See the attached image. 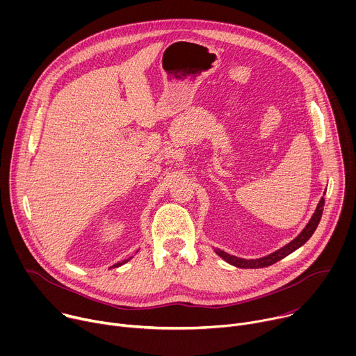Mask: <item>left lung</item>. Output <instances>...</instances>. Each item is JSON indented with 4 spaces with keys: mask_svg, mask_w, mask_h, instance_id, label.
Here are the masks:
<instances>
[{
    "mask_svg": "<svg viewBox=\"0 0 356 356\" xmlns=\"http://www.w3.org/2000/svg\"><path fill=\"white\" fill-rule=\"evenodd\" d=\"M324 202H325V200H324V197H321L318 206H317L312 220L306 225V228H304L291 242H289L283 248L277 249L276 252L270 253V255H268V257H264V258H259V259H243V258L232 257V255H229V253H227L224 250H220V249H216V253H217L218 257H221L225 262H228L229 265L236 266V268H242V269H259V268L270 266V265L279 262L280 259L286 258L287 255H290L291 252H294L296 249L302 246L304 243H306L312 238V235L314 234V231L318 227V222L321 220L323 210H324Z\"/></svg>",
    "mask_w": 356,
    "mask_h": 356,
    "instance_id": "left-lung-1",
    "label": "left lung"
}]
</instances>
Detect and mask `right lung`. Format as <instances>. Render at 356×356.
I'll list each match as a JSON object with an SVG mask.
<instances>
[{"mask_svg":"<svg viewBox=\"0 0 356 356\" xmlns=\"http://www.w3.org/2000/svg\"><path fill=\"white\" fill-rule=\"evenodd\" d=\"M129 259H127V261H122V262H118V264H115L113 268H118V266H121V265H124V264H127Z\"/></svg>","mask_w":356,"mask_h":356,"instance_id":"right-lung-1","label":"right lung"}]
</instances>
